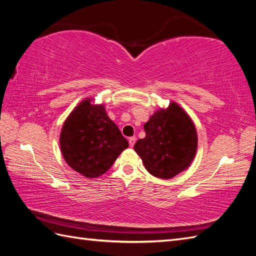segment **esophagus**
I'll use <instances>...</instances> for the list:
<instances>
[{"label":"esophagus","instance_id":"esophagus-1","mask_svg":"<svg viewBox=\"0 0 256 256\" xmlns=\"http://www.w3.org/2000/svg\"><path fill=\"white\" fill-rule=\"evenodd\" d=\"M136 136L129 138V145H130V147H134V145L136 144Z\"/></svg>","mask_w":256,"mask_h":256}]
</instances>
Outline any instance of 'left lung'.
Returning a JSON list of instances; mask_svg holds the SVG:
<instances>
[{
    "mask_svg": "<svg viewBox=\"0 0 256 256\" xmlns=\"http://www.w3.org/2000/svg\"><path fill=\"white\" fill-rule=\"evenodd\" d=\"M145 138L134 150L152 176L171 180L187 170L196 157L198 134L194 122L182 108L171 102L160 108L144 125Z\"/></svg>",
    "mask_w": 256,
    "mask_h": 256,
    "instance_id": "obj_1",
    "label": "left lung"
}]
</instances>
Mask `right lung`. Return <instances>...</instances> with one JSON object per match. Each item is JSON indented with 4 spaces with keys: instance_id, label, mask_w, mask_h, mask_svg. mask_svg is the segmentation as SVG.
Returning <instances> with one entry per match:
<instances>
[{
    "instance_id": "obj_1",
    "label": "right lung",
    "mask_w": 256,
    "mask_h": 256,
    "mask_svg": "<svg viewBox=\"0 0 256 256\" xmlns=\"http://www.w3.org/2000/svg\"><path fill=\"white\" fill-rule=\"evenodd\" d=\"M92 100L85 98L74 108L60 136L66 164L88 178L104 174L129 145L108 116L104 104H96Z\"/></svg>"
}]
</instances>
